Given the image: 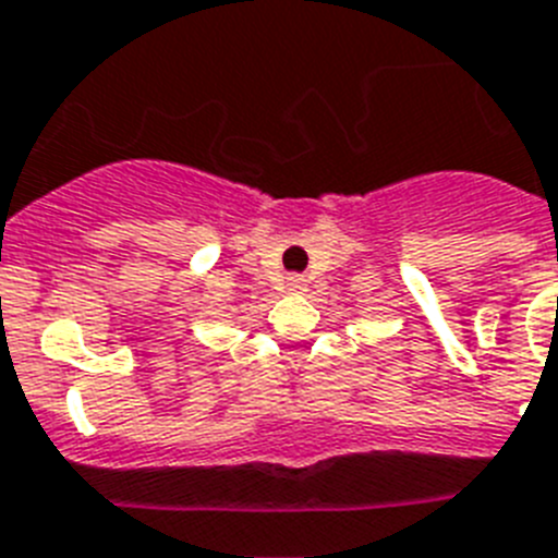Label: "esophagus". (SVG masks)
Returning a JSON list of instances; mask_svg holds the SVG:
<instances>
[{"label":"esophagus","mask_w":558,"mask_h":558,"mask_svg":"<svg viewBox=\"0 0 558 558\" xmlns=\"http://www.w3.org/2000/svg\"><path fill=\"white\" fill-rule=\"evenodd\" d=\"M287 289L289 292H306V278L303 275H289Z\"/></svg>","instance_id":"1"}]
</instances>
